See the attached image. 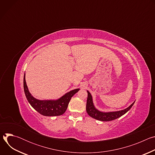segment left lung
<instances>
[{
	"label": "left lung",
	"mask_w": 155,
	"mask_h": 155,
	"mask_svg": "<svg viewBox=\"0 0 155 155\" xmlns=\"http://www.w3.org/2000/svg\"><path fill=\"white\" fill-rule=\"evenodd\" d=\"M87 98L86 109V112L87 114L89 115L91 117L96 120L102 121H112L118 118L119 117H121L122 115H124L126 112H127L135 102L134 101L127 108L122 110H120V111L103 112L99 111V110L96 108L93 102V98H92L91 94L88 91H87Z\"/></svg>",
	"instance_id": "left-lung-1"
}]
</instances>
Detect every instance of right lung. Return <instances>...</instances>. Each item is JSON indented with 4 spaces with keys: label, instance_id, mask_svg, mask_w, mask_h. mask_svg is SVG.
Segmentation results:
<instances>
[{
    "label": "right lung",
    "instance_id": "obj_1",
    "mask_svg": "<svg viewBox=\"0 0 155 155\" xmlns=\"http://www.w3.org/2000/svg\"><path fill=\"white\" fill-rule=\"evenodd\" d=\"M23 85L26 97L31 105L39 114L47 117L59 116L64 114L68 108L72 97L80 90L79 88L72 90L57 100L41 101L35 99L29 93L25 80V74Z\"/></svg>",
    "mask_w": 155,
    "mask_h": 155
}]
</instances>
